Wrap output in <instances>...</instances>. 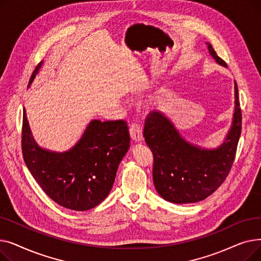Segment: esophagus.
<instances>
[{
	"mask_svg": "<svg viewBox=\"0 0 261 261\" xmlns=\"http://www.w3.org/2000/svg\"><path fill=\"white\" fill-rule=\"evenodd\" d=\"M130 135L131 139L135 142H142L144 136H143V132H142V128L138 123H133L130 128Z\"/></svg>",
	"mask_w": 261,
	"mask_h": 261,
	"instance_id": "34e87169",
	"label": "esophagus"
}]
</instances>
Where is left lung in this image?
<instances>
[{
  "label": "left lung",
  "instance_id": "left-lung-1",
  "mask_svg": "<svg viewBox=\"0 0 261 261\" xmlns=\"http://www.w3.org/2000/svg\"><path fill=\"white\" fill-rule=\"evenodd\" d=\"M208 53L219 64L225 62L217 56L211 43ZM235 107L230 127L220 145L214 148L190 143L169 117L155 110L145 122L144 138L154 158L153 184L159 195L175 204L195 203L206 199L220 186L234 162L241 134V110L235 81Z\"/></svg>",
  "mask_w": 261,
  "mask_h": 261
}]
</instances>
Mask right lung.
I'll list each match as a JSON object with an SVG mask.
<instances>
[{
    "instance_id": "obj_1",
    "label": "right lung",
    "mask_w": 261,
    "mask_h": 261,
    "mask_svg": "<svg viewBox=\"0 0 261 261\" xmlns=\"http://www.w3.org/2000/svg\"><path fill=\"white\" fill-rule=\"evenodd\" d=\"M42 64L36 67L29 88ZM129 147L125 121L92 119L74 146L53 151L34 139L24 108L22 151L26 166L44 193L65 208L85 212L100 204L111 191Z\"/></svg>"
}]
</instances>
